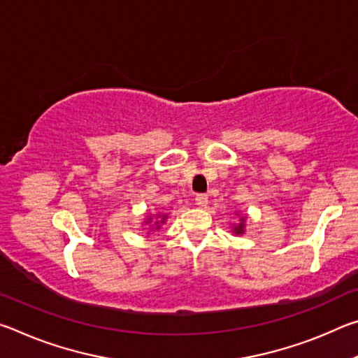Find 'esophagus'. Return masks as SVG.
<instances>
[{
  "mask_svg": "<svg viewBox=\"0 0 358 358\" xmlns=\"http://www.w3.org/2000/svg\"><path fill=\"white\" fill-rule=\"evenodd\" d=\"M196 203L201 208L207 207V205H208V196H207V194H197V196H196Z\"/></svg>",
  "mask_w": 358,
  "mask_h": 358,
  "instance_id": "1",
  "label": "esophagus"
}]
</instances>
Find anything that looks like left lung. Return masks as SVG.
<instances>
[{"label": "left lung", "mask_w": 358, "mask_h": 358, "mask_svg": "<svg viewBox=\"0 0 358 358\" xmlns=\"http://www.w3.org/2000/svg\"><path fill=\"white\" fill-rule=\"evenodd\" d=\"M240 215V213H237ZM245 227H246V216H240V220L237 224H232V232L234 235H243L245 234Z\"/></svg>", "instance_id": "8db88e82"}]
</instances>
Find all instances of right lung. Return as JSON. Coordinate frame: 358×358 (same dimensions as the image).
Segmentation results:
<instances>
[{
	"mask_svg": "<svg viewBox=\"0 0 358 358\" xmlns=\"http://www.w3.org/2000/svg\"><path fill=\"white\" fill-rule=\"evenodd\" d=\"M156 220H153V216H148L147 220L143 221V226H148V232L151 230V232H155V230H159L162 224H164L167 221V213H157L155 215Z\"/></svg>",
	"mask_w": 358,
	"mask_h": 358,
	"instance_id": "add662e5",
	"label": "right lung"
}]
</instances>
